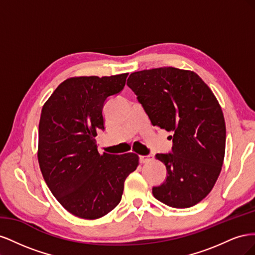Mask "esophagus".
Instances as JSON below:
<instances>
[{"mask_svg": "<svg viewBox=\"0 0 255 255\" xmlns=\"http://www.w3.org/2000/svg\"><path fill=\"white\" fill-rule=\"evenodd\" d=\"M154 156L149 154V155H139V161L141 164H145V163H149V161L153 160Z\"/></svg>", "mask_w": 255, "mask_h": 255, "instance_id": "esophagus-1", "label": "esophagus"}]
</instances>
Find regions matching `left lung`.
<instances>
[{
  "label": "left lung",
  "mask_w": 255,
  "mask_h": 255,
  "mask_svg": "<svg viewBox=\"0 0 255 255\" xmlns=\"http://www.w3.org/2000/svg\"><path fill=\"white\" fill-rule=\"evenodd\" d=\"M128 86L154 127L172 132L171 153L156 154L167 179L152 188L158 201L186 208L210 194L226 152V122L210 87L194 71L163 67L129 75Z\"/></svg>",
  "instance_id": "1"
}]
</instances>
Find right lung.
I'll use <instances>...</instances> for the list:
<instances>
[{
	"mask_svg": "<svg viewBox=\"0 0 255 255\" xmlns=\"http://www.w3.org/2000/svg\"><path fill=\"white\" fill-rule=\"evenodd\" d=\"M128 75L68 79L42 107L40 170L54 197L76 217L92 220L113 211L139 164L135 153L100 154L96 141L98 130L104 129V103L123 89Z\"/></svg>",
	"mask_w": 255,
	"mask_h": 255,
	"instance_id": "1",
	"label": "right lung"
}]
</instances>
